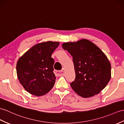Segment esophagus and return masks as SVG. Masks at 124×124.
<instances>
[{
	"instance_id": "1",
	"label": "esophagus",
	"mask_w": 124,
	"mask_h": 124,
	"mask_svg": "<svg viewBox=\"0 0 124 124\" xmlns=\"http://www.w3.org/2000/svg\"><path fill=\"white\" fill-rule=\"evenodd\" d=\"M64 69H62L61 70H55V74L58 76H63L64 75Z\"/></svg>"
}]
</instances>
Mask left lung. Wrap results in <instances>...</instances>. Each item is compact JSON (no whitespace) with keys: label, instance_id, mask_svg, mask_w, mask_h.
I'll return each instance as SVG.
<instances>
[{"label":"left lung","instance_id":"left-lung-1","mask_svg":"<svg viewBox=\"0 0 124 124\" xmlns=\"http://www.w3.org/2000/svg\"><path fill=\"white\" fill-rule=\"evenodd\" d=\"M72 56L76 77L70 86L83 98L97 95L106 86L111 78V65L105 54L87 39L62 45Z\"/></svg>","mask_w":124,"mask_h":124}]
</instances>
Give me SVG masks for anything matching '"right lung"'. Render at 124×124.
<instances>
[{
  "instance_id": "right-lung-1",
  "label": "right lung",
  "mask_w": 124,
  "mask_h": 124,
  "mask_svg": "<svg viewBox=\"0 0 124 124\" xmlns=\"http://www.w3.org/2000/svg\"><path fill=\"white\" fill-rule=\"evenodd\" d=\"M59 42L48 41L34 45L20 57L16 65L20 83L31 95L41 96L53 88L56 77L52 54Z\"/></svg>"
}]
</instances>
